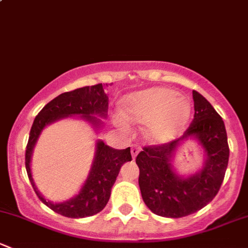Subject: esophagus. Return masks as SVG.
<instances>
[{"mask_svg": "<svg viewBox=\"0 0 248 248\" xmlns=\"http://www.w3.org/2000/svg\"><path fill=\"white\" fill-rule=\"evenodd\" d=\"M140 146H138V145H132V147H131V154H132V157H133V159L136 158L137 157V155L139 154L140 152Z\"/></svg>", "mask_w": 248, "mask_h": 248, "instance_id": "obj_1", "label": "esophagus"}]
</instances>
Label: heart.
<instances>
[{
  "label": "heart",
  "instance_id": "obj_1",
  "mask_svg": "<svg viewBox=\"0 0 248 248\" xmlns=\"http://www.w3.org/2000/svg\"><path fill=\"white\" fill-rule=\"evenodd\" d=\"M124 114L137 124H147L146 134L156 142L170 141L185 128L192 114V103L187 97L167 87L137 91L127 94L121 102ZM114 121L119 128L129 131L128 120L116 115Z\"/></svg>",
  "mask_w": 248,
  "mask_h": 248
}]
</instances>
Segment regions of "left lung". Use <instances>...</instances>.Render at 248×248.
Segmentation results:
<instances>
[{
  "label": "left lung",
  "instance_id": "1",
  "mask_svg": "<svg viewBox=\"0 0 248 248\" xmlns=\"http://www.w3.org/2000/svg\"><path fill=\"white\" fill-rule=\"evenodd\" d=\"M194 119L184 136L161 146L144 147L137 156L142 201L154 214L169 218L188 216L206 206L219 191L229 159L224 122L199 92L193 91ZM196 140L203 149V166L191 175L173 167L182 142Z\"/></svg>",
  "mask_w": 248,
  "mask_h": 248
}]
</instances>
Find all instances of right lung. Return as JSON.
Wrapping results in <instances>:
<instances>
[{
  "label": "right lung",
  "mask_w": 248,
  "mask_h": 248,
  "mask_svg": "<svg viewBox=\"0 0 248 248\" xmlns=\"http://www.w3.org/2000/svg\"><path fill=\"white\" fill-rule=\"evenodd\" d=\"M108 102L109 97L104 92L102 84L80 87L61 93L49 102L39 111L32 124L25 155L27 175L38 198L62 216L84 218L101 212L109 202L111 187L116 181L121 166L132 161L131 149L115 150L104 144L103 140H97L93 161L80 191L68 201L52 202L44 198L32 177L31 161L34 146L46 127L68 117H77L89 122L97 133L103 127V119L108 116Z\"/></svg>",
  "instance_id": "right-lung-1"
}]
</instances>
